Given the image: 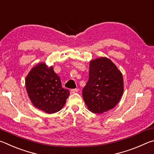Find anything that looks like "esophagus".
Masks as SVG:
<instances>
[{
  "mask_svg": "<svg viewBox=\"0 0 154 154\" xmlns=\"http://www.w3.org/2000/svg\"><path fill=\"white\" fill-rule=\"evenodd\" d=\"M78 91H79V89H78V88H74V89H71V91H70V93L73 94V93H77Z\"/></svg>",
  "mask_w": 154,
  "mask_h": 154,
  "instance_id": "1",
  "label": "esophagus"
}]
</instances>
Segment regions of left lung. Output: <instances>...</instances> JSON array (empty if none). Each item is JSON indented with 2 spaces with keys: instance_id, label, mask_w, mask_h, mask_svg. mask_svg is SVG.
<instances>
[{
  "instance_id": "8db88e82",
  "label": "left lung",
  "mask_w": 154,
  "mask_h": 154,
  "mask_svg": "<svg viewBox=\"0 0 154 154\" xmlns=\"http://www.w3.org/2000/svg\"><path fill=\"white\" fill-rule=\"evenodd\" d=\"M122 73L106 57L90 62L89 78L82 89V97L88 109L95 114H103L116 106L124 91Z\"/></svg>"
}]
</instances>
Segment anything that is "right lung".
<instances>
[{"label":"right lung","instance_id":"add662e5","mask_svg":"<svg viewBox=\"0 0 154 154\" xmlns=\"http://www.w3.org/2000/svg\"><path fill=\"white\" fill-rule=\"evenodd\" d=\"M26 87L34 106L47 114L59 112L66 103L69 91L61 87V82L53 67L39 63L26 79Z\"/></svg>","mask_w":154,"mask_h":154}]
</instances>
